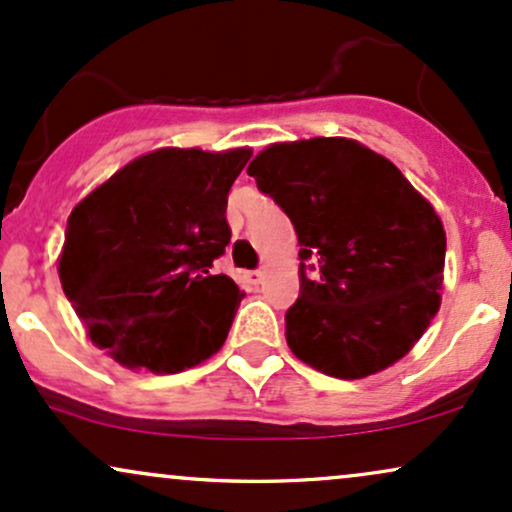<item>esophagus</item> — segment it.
Returning <instances> with one entry per match:
<instances>
[{"label": "esophagus", "mask_w": 512, "mask_h": 512, "mask_svg": "<svg viewBox=\"0 0 512 512\" xmlns=\"http://www.w3.org/2000/svg\"><path fill=\"white\" fill-rule=\"evenodd\" d=\"M244 278L246 282H251V285H258V282L263 280V270H246Z\"/></svg>", "instance_id": "esophagus-1"}]
</instances>
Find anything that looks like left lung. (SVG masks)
Segmentation results:
<instances>
[{"mask_svg":"<svg viewBox=\"0 0 512 512\" xmlns=\"http://www.w3.org/2000/svg\"><path fill=\"white\" fill-rule=\"evenodd\" d=\"M246 172L302 246L290 350L345 381L405 357L441 306L446 232L434 206L352 138L273 143Z\"/></svg>","mask_w":512,"mask_h":512,"instance_id":"obj_1","label":"left lung"}]
</instances>
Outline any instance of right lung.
Segmentation results:
<instances>
[{
  "label": "right lung",
  "instance_id": "obj_1",
  "mask_svg": "<svg viewBox=\"0 0 512 512\" xmlns=\"http://www.w3.org/2000/svg\"><path fill=\"white\" fill-rule=\"evenodd\" d=\"M249 158V148L153 150L71 210L59 280L119 364L177 374L222 347L244 292L213 261L230 244L227 194Z\"/></svg>",
  "mask_w": 512,
  "mask_h": 512
}]
</instances>
